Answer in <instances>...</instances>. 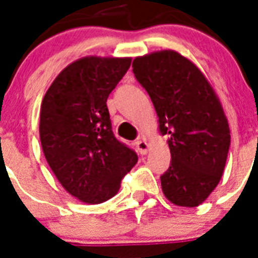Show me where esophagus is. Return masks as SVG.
<instances>
[{
	"instance_id": "34e87169",
	"label": "esophagus",
	"mask_w": 258,
	"mask_h": 258,
	"mask_svg": "<svg viewBox=\"0 0 258 258\" xmlns=\"http://www.w3.org/2000/svg\"><path fill=\"white\" fill-rule=\"evenodd\" d=\"M135 146H137V150L139 151L141 155H146L147 151H149V143L145 141V139H138L135 142Z\"/></svg>"
}]
</instances>
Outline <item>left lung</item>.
I'll list each match as a JSON object with an SVG mask.
<instances>
[{"mask_svg": "<svg viewBox=\"0 0 258 258\" xmlns=\"http://www.w3.org/2000/svg\"><path fill=\"white\" fill-rule=\"evenodd\" d=\"M133 72L151 97L161 133L169 135L163 194L178 206H198L218 184L228 158L230 130L222 105L202 72L174 50L137 57Z\"/></svg>", "mask_w": 258, "mask_h": 258, "instance_id": "left-lung-1", "label": "left lung"}]
</instances>
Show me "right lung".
I'll list each match as a JSON object with an SVG mask.
<instances>
[{
  "mask_svg": "<svg viewBox=\"0 0 258 258\" xmlns=\"http://www.w3.org/2000/svg\"><path fill=\"white\" fill-rule=\"evenodd\" d=\"M131 58L84 57L60 72L42 99L40 141L48 165L71 196L101 204L120 188L138 155L117 141L107 99Z\"/></svg>",
  "mask_w": 258,
  "mask_h": 258,
  "instance_id": "1",
  "label": "right lung"
}]
</instances>
